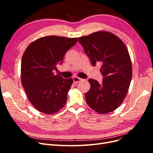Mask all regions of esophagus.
<instances>
[{
	"mask_svg": "<svg viewBox=\"0 0 153 153\" xmlns=\"http://www.w3.org/2000/svg\"><path fill=\"white\" fill-rule=\"evenodd\" d=\"M73 82L75 83V84H77L78 82H80V81H82V78H78V77H76V76L73 77Z\"/></svg>",
	"mask_w": 153,
	"mask_h": 153,
	"instance_id": "34e87169",
	"label": "esophagus"
}]
</instances>
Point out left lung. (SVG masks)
<instances>
[{"mask_svg":"<svg viewBox=\"0 0 153 153\" xmlns=\"http://www.w3.org/2000/svg\"><path fill=\"white\" fill-rule=\"evenodd\" d=\"M78 41L92 65L101 63V84L90 78L89 91L85 96L90 107L100 114L112 112L122 103L132 77L130 57L126 45L117 36L100 31L82 36Z\"/></svg>","mask_w":153,"mask_h":153,"instance_id":"obj_1","label":"left lung"}]
</instances>
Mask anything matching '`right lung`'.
<instances>
[{
    "label": "right lung",
    "instance_id": "1",
    "mask_svg": "<svg viewBox=\"0 0 153 153\" xmlns=\"http://www.w3.org/2000/svg\"><path fill=\"white\" fill-rule=\"evenodd\" d=\"M78 38L50 36L29 45L23 55L22 84L30 102L39 112L52 114L61 109L67 101L72 78L55 75L57 65L62 64L67 51Z\"/></svg>",
    "mask_w": 153,
    "mask_h": 153
}]
</instances>
